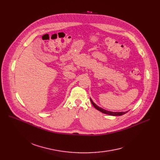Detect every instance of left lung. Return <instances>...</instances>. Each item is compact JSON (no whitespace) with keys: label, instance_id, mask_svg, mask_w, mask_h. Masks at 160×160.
<instances>
[{"label":"left lung","instance_id":"1","mask_svg":"<svg viewBox=\"0 0 160 160\" xmlns=\"http://www.w3.org/2000/svg\"><path fill=\"white\" fill-rule=\"evenodd\" d=\"M90 100H91V102L92 104L93 105V106L97 109V110H98V111L101 112H102V113H105V114H107V115H113V116H120V115H124V113H127V112H113L107 111V110H104V109H102V108H101L98 107L97 105H96V104L93 102V100H91V98H90Z\"/></svg>","mask_w":160,"mask_h":160}]
</instances>
